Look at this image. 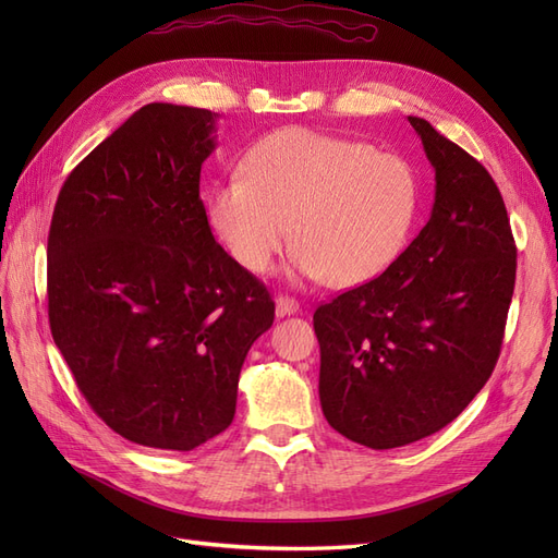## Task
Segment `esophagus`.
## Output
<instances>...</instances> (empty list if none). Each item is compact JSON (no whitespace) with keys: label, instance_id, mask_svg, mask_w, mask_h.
Wrapping results in <instances>:
<instances>
[{"label":"esophagus","instance_id":"1","mask_svg":"<svg viewBox=\"0 0 558 558\" xmlns=\"http://www.w3.org/2000/svg\"><path fill=\"white\" fill-rule=\"evenodd\" d=\"M275 305H277V316H291L300 312V302L289 295H277Z\"/></svg>","mask_w":558,"mask_h":558}]
</instances>
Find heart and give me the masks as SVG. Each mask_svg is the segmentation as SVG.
<instances>
[{
	"label": "heart",
	"instance_id": "obj_1",
	"mask_svg": "<svg viewBox=\"0 0 558 558\" xmlns=\"http://www.w3.org/2000/svg\"><path fill=\"white\" fill-rule=\"evenodd\" d=\"M418 211L414 167L398 154L307 128L253 146L242 174L211 185L207 216L230 256L263 275L291 240V269L335 289L377 279L410 242Z\"/></svg>",
	"mask_w": 558,
	"mask_h": 558
}]
</instances>
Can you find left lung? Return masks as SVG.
I'll return each instance as SVG.
<instances>
[{
  "label": "left lung",
  "instance_id": "obj_1",
  "mask_svg": "<svg viewBox=\"0 0 558 558\" xmlns=\"http://www.w3.org/2000/svg\"><path fill=\"white\" fill-rule=\"evenodd\" d=\"M435 170L428 223L377 279L314 312L318 398L351 442L393 449L445 428L492 377L517 246L496 181L424 118Z\"/></svg>",
  "mask_w": 558,
  "mask_h": 558
}]
</instances>
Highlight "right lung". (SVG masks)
<instances>
[{"instance_id":"obj_1","label":"right lung","mask_w":558,"mask_h":558,"mask_svg":"<svg viewBox=\"0 0 558 558\" xmlns=\"http://www.w3.org/2000/svg\"><path fill=\"white\" fill-rule=\"evenodd\" d=\"M214 132L207 109L142 107L74 167L50 221V332L95 414L142 447L191 451L223 433L275 320L199 199Z\"/></svg>"}]
</instances>
